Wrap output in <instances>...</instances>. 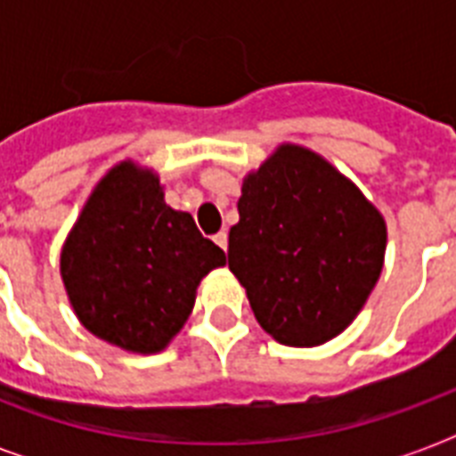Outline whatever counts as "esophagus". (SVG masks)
<instances>
[{
  "label": "esophagus",
  "mask_w": 456,
  "mask_h": 456,
  "mask_svg": "<svg viewBox=\"0 0 456 456\" xmlns=\"http://www.w3.org/2000/svg\"><path fill=\"white\" fill-rule=\"evenodd\" d=\"M213 241L217 243V246H220L222 250H227V246H229V234H227V232H217V234L213 236Z\"/></svg>",
  "instance_id": "obj_1"
}]
</instances>
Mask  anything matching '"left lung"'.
<instances>
[{
	"label": "left lung",
	"mask_w": 456,
	"mask_h": 456,
	"mask_svg": "<svg viewBox=\"0 0 456 456\" xmlns=\"http://www.w3.org/2000/svg\"><path fill=\"white\" fill-rule=\"evenodd\" d=\"M386 222L357 186L303 146H279L243 179L229 270L253 314L284 346L346 329L379 281Z\"/></svg>",
	"instance_id": "8db88e82"
}]
</instances>
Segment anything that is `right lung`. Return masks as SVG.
I'll return each mask as SVG.
<instances>
[{"label": "right lung", "instance_id": "right-lung-1", "mask_svg": "<svg viewBox=\"0 0 456 456\" xmlns=\"http://www.w3.org/2000/svg\"><path fill=\"white\" fill-rule=\"evenodd\" d=\"M227 263L189 213L172 210L151 170L120 163L96 184L61 250V277L87 331L158 353L184 326L196 286Z\"/></svg>", "mask_w": 456, "mask_h": 456}]
</instances>
